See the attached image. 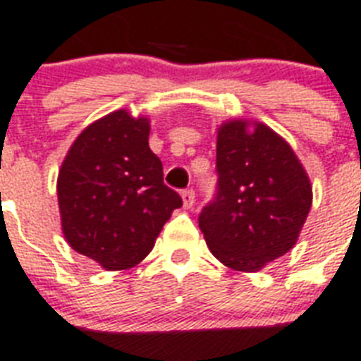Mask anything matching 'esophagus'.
Instances as JSON below:
<instances>
[{
    "label": "esophagus",
    "mask_w": 361,
    "mask_h": 361,
    "mask_svg": "<svg viewBox=\"0 0 361 361\" xmlns=\"http://www.w3.org/2000/svg\"><path fill=\"white\" fill-rule=\"evenodd\" d=\"M181 199H183V206L185 208H192V204H195V191L192 189H185V191L181 192Z\"/></svg>",
    "instance_id": "esophagus-1"
}]
</instances>
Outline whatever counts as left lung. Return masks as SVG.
Returning a JSON list of instances; mask_svg holds the SVG:
<instances>
[{
	"label": "left lung",
	"instance_id": "obj_1",
	"mask_svg": "<svg viewBox=\"0 0 361 361\" xmlns=\"http://www.w3.org/2000/svg\"><path fill=\"white\" fill-rule=\"evenodd\" d=\"M217 192L199 227L225 267L255 272L295 246L312 206V185L284 137L263 123L219 126Z\"/></svg>",
	"mask_w": 361,
	"mask_h": 361
}]
</instances>
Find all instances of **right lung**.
<instances>
[{
    "mask_svg": "<svg viewBox=\"0 0 361 361\" xmlns=\"http://www.w3.org/2000/svg\"><path fill=\"white\" fill-rule=\"evenodd\" d=\"M149 119L117 109L71 144L59 172L62 233L77 254L106 271L137 265L149 254L181 197L162 181L149 149Z\"/></svg>",
    "mask_w": 361,
    "mask_h": 361,
    "instance_id": "obj_1",
    "label": "right lung"
}]
</instances>
